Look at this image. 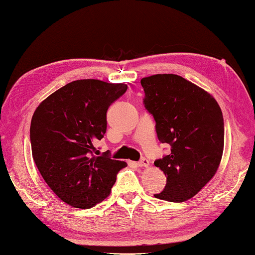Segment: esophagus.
<instances>
[{"label": "esophagus", "instance_id": "34e87169", "mask_svg": "<svg viewBox=\"0 0 255 255\" xmlns=\"http://www.w3.org/2000/svg\"><path fill=\"white\" fill-rule=\"evenodd\" d=\"M138 166H139V167H148V166H149V160L142 158L140 161H138Z\"/></svg>", "mask_w": 255, "mask_h": 255}]
</instances>
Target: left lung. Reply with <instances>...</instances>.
<instances>
[{"label": "left lung", "mask_w": 255, "mask_h": 255, "mask_svg": "<svg viewBox=\"0 0 255 255\" xmlns=\"http://www.w3.org/2000/svg\"><path fill=\"white\" fill-rule=\"evenodd\" d=\"M145 107L156 122L160 142L170 152L155 166L166 176L159 200L182 203L214 177L224 149V120L210 92L177 75L142 78Z\"/></svg>", "instance_id": "left-lung-1"}]
</instances>
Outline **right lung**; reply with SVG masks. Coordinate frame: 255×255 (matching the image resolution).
I'll use <instances>...</instances> for the list:
<instances>
[{
	"instance_id": "add662e5",
	"label": "right lung",
	"mask_w": 255,
	"mask_h": 255,
	"mask_svg": "<svg viewBox=\"0 0 255 255\" xmlns=\"http://www.w3.org/2000/svg\"><path fill=\"white\" fill-rule=\"evenodd\" d=\"M127 90L125 83L82 79L67 83L35 109L31 120L32 157L48 186L76 208L107 198L125 161L96 156L107 130V110Z\"/></svg>"
}]
</instances>
